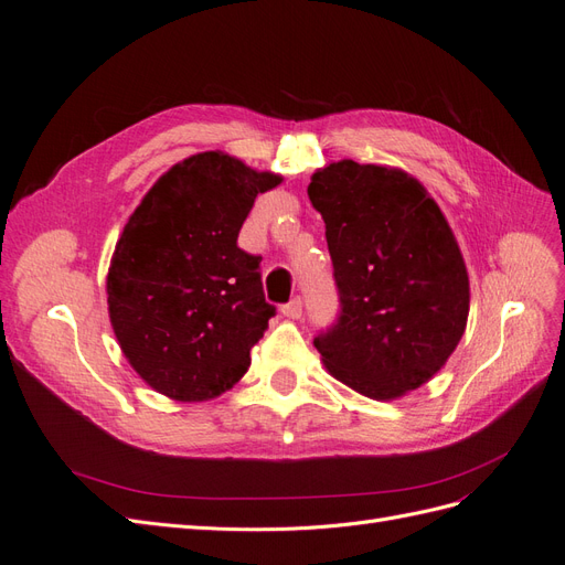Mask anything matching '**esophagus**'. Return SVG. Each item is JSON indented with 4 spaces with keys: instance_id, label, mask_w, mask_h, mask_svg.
Returning a JSON list of instances; mask_svg holds the SVG:
<instances>
[{
    "instance_id": "obj_1",
    "label": "esophagus",
    "mask_w": 565,
    "mask_h": 565,
    "mask_svg": "<svg viewBox=\"0 0 565 565\" xmlns=\"http://www.w3.org/2000/svg\"><path fill=\"white\" fill-rule=\"evenodd\" d=\"M280 311H282L285 318H292V320L301 318V313H303V301H301V297H297V299H292V301H287Z\"/></svg>"
}]
</instances>
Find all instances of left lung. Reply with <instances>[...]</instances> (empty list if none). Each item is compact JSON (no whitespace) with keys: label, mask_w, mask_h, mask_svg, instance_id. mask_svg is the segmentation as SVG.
<instances>
[{"label":"left lung","mask_w":565,"mask_h":565,"mask_svg":"<svg viewBox=\"0 0 565 565\" xmlns=\"http://www.w3.org/2000/svg\"><path fill=\"white\" fill-rule=\"evenodd\" d=\"M339 297L313 347L339 382L391 401L429 382L459 344L469 276L424 185L401 169L332 162L313 174Z\"/></svg>","instance_id":"1"}]
</instances>
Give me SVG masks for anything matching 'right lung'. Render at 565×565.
<instances>
[{"mask_svg":"<svg viewBox=\"0 0 565 565\" xmlns=\"http://www.w3.org/2000/svg\"><path fill=\"white\" fill-rule=\"evenodd\" d=\"M280 183L224 152L174 164L127 221L108 270V311L127 361L174 401H207L249 367L276 306L262 256L237 247L259 193Z\"/></svg>","mask_w":565,"mask_h":565,"instance_id":"right-lung-1","label":"right lung"}]
</instances>
